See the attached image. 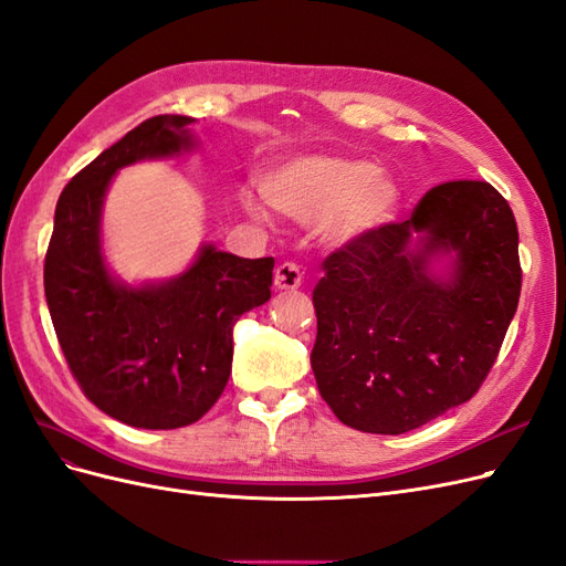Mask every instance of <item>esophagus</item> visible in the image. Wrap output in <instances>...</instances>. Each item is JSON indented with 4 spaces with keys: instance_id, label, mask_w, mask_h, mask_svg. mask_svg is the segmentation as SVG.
Instances as JSON below:
<instances>
[{
    "instance_id": "esophagus-1",
    "label": "esophagus",
    "mask_w": 566,
    "mask_h": 566,
    "mask_svg": "<svg viewBox=\"0 0 566 566\" xmlns=\"http://www.w3.org/2000/svg\"><path fill=\"white\" fill-rule=\"evenodd\" d=\"M302 285V271L297 264H281L274 271V287L276 290H297Z\"/></svg>"
}]
</instances>
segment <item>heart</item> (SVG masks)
Returning <instances> with one entry per match:
<instances>
[{
	"mask_svg": "<svg viewBox=\"0 0 566 566\" xmlns=\"http://www.w3.org/2000/svg\"><path fill=\"white\" fill-rule=\"evenodd\" d=\"M264 199L297 222H318L321 237L339 248L356 245L396 218L400 187L373 161L344 154H302L271 168L262 180ZM250 218L266 220L262 203L243 191Z\"/></svg>",
	"mask_w": 566,
	"mask_h": 566,
	"instance_id": "b5f03b06",
	"label": "heart"
}]
</instances>
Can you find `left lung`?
<instances>
[{
  "mask_svg": "<svg viewBox=\"0 0 566 566\" xmlns=\"http://www.w3.org/2000/svg\"><path fill=\"white\" fill-rule=\"evenodd\" d=\"M311 350L337 419L400 436L471 400L520 300L515 216L490 182L433 187L412 218L325 260Z\"/></svg>",
  "mask_w": 566,
  "mask_h": 566,
  "instance_id": "left-lung-1",
  "label": "left lung"
}]
</instances>
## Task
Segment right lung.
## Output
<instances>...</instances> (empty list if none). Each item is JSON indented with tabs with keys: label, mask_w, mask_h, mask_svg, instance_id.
Here are the masks:
<instances>
[{
	"label": "right lung",
	"mask_w": 566,
	"mask_h": 566,
	"mask_svg": "<svg viewBox=\"0 0 566 566\" xmlns=\"http://www.w3.org/2000/svg\"><path fill=\"white\" fill-rule=\"evenodd\" d=\"M197 119L151 116L63 189L44 262L57 342L86 398L116 421L168 431L199 421L222 396L233 325L271 297L274 258L245 260L201 243L182 274L126 283L107 264L103 208L126 166L180 159L199 147Z\"/></svg>",
	"instance_id": "obj_1"
}]
</instances>
